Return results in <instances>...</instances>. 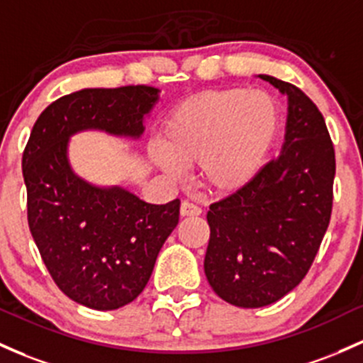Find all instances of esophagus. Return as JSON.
Here are the masks:
<instances>
[{
	"mask_svg": "<svg viewBox=\"0 0 363 363\" xmlns=\"http://www.w3.org/2000/svg\"><path fill=\"white\" fill-rule=\"evenodd\" d=\"M201 213L200 206L193 205V203L184 201L181 205V217H196V215Z\"/></svg>",
	"mask_w": 363,
	"mask_h": 363,
	"instance_id": "1",
	"label": "esophagus"
}]
</instances>
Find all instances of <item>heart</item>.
I'll return each instance as SVG.
<instances>
[{
  "mask_svg": "<svg viewBox=\"0 0 363 363\" xmlns=\"http://www.w3.org/2000/svg\"><path fill=\"white\" fill-rule=\"evenodd\" d=\"M282 133V110L272 94L242 87L184 99L163 118L151 160L172 179L201 163L206 188L233 194L252 186L270 162Z\"/></svg>",
  "mask_w": 363,
  "mask_h": 363,
  "instance_id": "b5f03b06",
  "label": "heart"
}]
</instances>
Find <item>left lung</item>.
<instances>
[{
  "label": "left lung",
  "instance_id": "1",
  "mask_svg": "<svg viewBox=\"0 0 363 363\" xmlns=\"http://www.w3.org/2000/svg\"><path fill=\"white\" fill-rule=\"evenodd\" d=\"M288 98L281 155L246 189L210 205L205 274L241 308L276 303L308 272L328 230L336 174L324 117L301 89L258 75Z\"/></svg>",
  "mask_w": 363,
  "mask_h": 363
}]
</instances>
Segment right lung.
<instances>
[{
    "mask_svg": "<svg viewBox=\"0 0 363 363\" xmlns=\"http://www.w3.org/2000/svg\"><path fill=\"white\" fill-rule=\"evenodd\" d=\"M160 89L87 87L39 115L22 157L27 218L43 262L70 300L117 310L148 284L181 201L151 205L122 186H99L70 163V139L84 130L138 141Z\"/></svg>",
    "mask_w": 363,
    "mask_h": 363,
    "instance_id": "1",
    "label": "right lung"
}]
</instances>
